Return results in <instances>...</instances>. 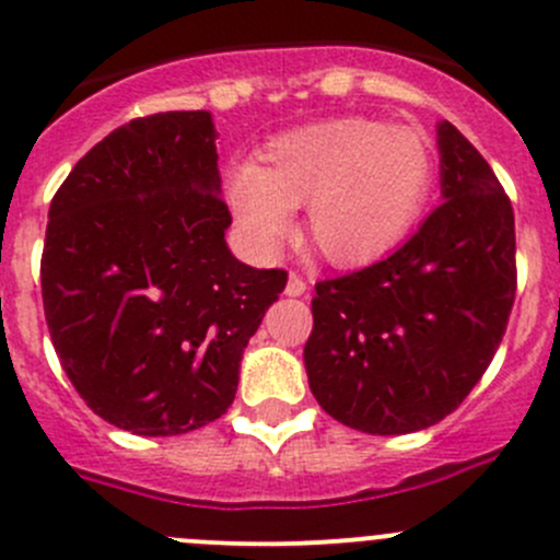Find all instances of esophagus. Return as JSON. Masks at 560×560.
<instances>
[{
	"mask_svg": "<svg viewBox=\"0 0 560 560\" xmlns=\"http://www.w3.org/2000/svg\"><path fill=\"white\" fill-rule=\"evenodd\" d=\"M306 290H308V284H306V279H303L301 273H290V279H287V295L290 298H301V295H306Z\"/></svg>",
	"mask_w": 560,
	"mask_h": 560,
	"instance_id": "1",
	"label": "esophagus"
}]
</instances>
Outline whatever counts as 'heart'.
<instances>
[{"label": "heart", "instance_id": "b5f03b06", "mask_svg": "<svg viewBox=\"0 0 560 560\" xmlns=\"http://www.w3.org/2000/svg\"><path fill=\"white\" fill-rule=\"evenodd\" d=\"M436 160L415 127L365 116L327 118L279 135L259 165L228 175V202L246 246L268 257L306 202L308 238L332 265L380 259L415 228Z\"/></svg>", "mask_w": 560, "mask_h": 560}]
</instances>
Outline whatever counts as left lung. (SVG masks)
Here are the masks:
<instances>
[{
  "mask_svg": "<svg viewBox=\"0 0 560 560\" xmlns=\"http://www.w3.org/2000/svg\"><path fill=\"white\" fill-rule=\"evenodd\" d=\"M444 202L380 262L316 281L308 387L332 420L400 436L463 404L493 360L517 290L504 186L450 121L439 124Z\"/></svg>",
  "mask_w": 560,
  "mask_h": 560,
  "instance_id": "1",
  "label": "left lung"
}]
</instances>
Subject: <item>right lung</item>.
<instances>
[{
  "label": "right lung",
  "instance_id": "obj_1",
  "mask_svg": "<svg viewBox=\"0 0 560 560\" xmlns=\"http://www.w3.org/2000/svg\"><path fill=\"white\" fill-rule=\"evenodd\" d=\"M208 110L132 118L100 140L50 200L43 306L89 409L138 436L219 420L281 268L238 262L219 197Z\"/></svg>",
  "mask_w": 560,
  "mask_h": 560
}]
</instances>
